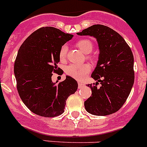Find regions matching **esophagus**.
<instances>
[{
  "instance_id": "esophagus-1",
  "label": "esophagus",
  "mask_w": 147,
  "mask_h": 147,
  "mask_svg": "<svg viewBox=\"0 0 147 147\" xmlns=\"http://www.w3.org/2000/svg\"><path fill=\"white\" fill-rule=\"evenodd\" d=\"M78 88H81L84 87V86H85V84H83V83H81V82H78Z\"/></svg>"
}]
</instances>
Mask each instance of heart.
Instances as JSON below:
<instances>
[{"label":"heart","instance_id":"heart-1","mask_svg":"<svg viewBox=\"0 0 147 147\" xmlns=\"http://www.w3.org/2000/svg\"><path fill=\"white\" fill-rule=\"evenodd\" d=\"M77 47L81 49L85 54H90L93 49V44L88 39H81V40L77 41L76 43ZM68 47L66 45H63L59 49V57L61 61H64L67 55ZM88 58L90 59H93L94 57L90 54L87 56ZM91 70V66L88 63H82V64H72L69 65L66 68V74L69 76L78 80V81H82L85 78Z\"/></svg>","mask_w":147,"mask_h":147}]
</instances>
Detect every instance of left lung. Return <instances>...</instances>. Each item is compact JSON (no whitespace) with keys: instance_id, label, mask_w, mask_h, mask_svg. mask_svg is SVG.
Segmentation results:
<instances>
[{"instance_id":"1","label":"left lung","mask_w":147,"mask_h":147,"mask_svg":"<svg viewBox=\"0 0 147 147\" xmlns=\"http://www.w3.org/2000/svg\"><path fill=\"white\" fill-rule=\"evenodd\" d=\"M78 35L96 37L100 54L91 77L98 82L88 84L91 96L84 102L86 111L105 116L118 111L129 96L134 81V57L123 37L109 27L94 25ZM100 82L101 86L97 85Z\"/></svg>"}]
</instances>
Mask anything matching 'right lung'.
Returning a JSON list of instances; mask_svg holds the SVG:
<instances>
[{"label":"right lung","mask_w":147,"mask_h":147,"mask_svg":"<svg viewBox=\"0 0 147 147\" xmlns=\"http://www.w3.org/2000/svg\"><path fill=\"white\" fill-rule=\"evenodd\" d=\"M74 35L53 27L41 28L22 43L14 63L17 89L30 111L42 117H53L64 112L68 97L78 88L77 81L66 76L56 84L52 73L61 70L57 63L61 47Z\"/></svg>","instance_id":"right-lung-1"}]
</instances>
